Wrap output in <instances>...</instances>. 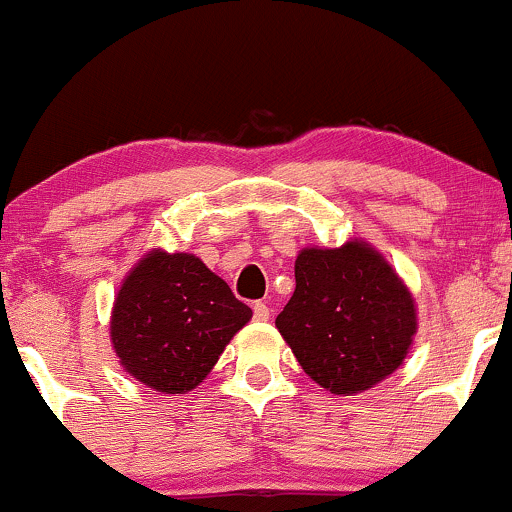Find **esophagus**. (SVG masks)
I'll use <instances>...</instances> for the list:
<instances>
[{"label":"esophagus","instance_id":"esophagus-1","mask_svg":"<svg viewBox=\"0 0 512 512\" xmlns=\"http://www.w3.org/2000/svg\"><path fill=\"white\" fill-rule=\"evenodd\" d=\"M252 315H255V320H260V322H267L269 317H272V310H269V305H267V303L257 301L255 305H252Z\"/></svg>","mask_w":512,"mask_h":512}]
</instances>
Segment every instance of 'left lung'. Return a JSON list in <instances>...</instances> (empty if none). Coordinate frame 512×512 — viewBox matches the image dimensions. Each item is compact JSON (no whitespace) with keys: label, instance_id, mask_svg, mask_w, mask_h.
Returning a JSON list of instances; mask_svg holds the SVG:
<instances>
[{"label":"left lung","instance_id":"1","mask_svg":"<svg viewBox=\"0 0 512 512\" xmlns=\"http://www.w3.org/2000/svg\"><path fill=\"white\" fill-rule=\"evenodd\" d=\"M276 330L317 385L356 395L402 366L416 334V308L385 257L349 240L342 248L298 252L296 291Z\"/></svg>","mask_w":512,"mask_h":512}]
</instances>
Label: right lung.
I'll list each match as a JSON object with an SVG mask.
<instances>
[{
  "mask_svg": "<svg viewBox=\"0 0 512 512\" xmlns=\"http://www.w3.org/2000/svg\"><path fill=\"white\" fill-rule=\"evenodd\" d=\"M250 317L248 305L199 257L151 250L117 291L110 342L139 383L182 395L207 378Z\"/></svg>",
  "mask_w": 512,
  "mask_h": 512,
  "instance_id": "right-lung-1",
  "label": "right lung"
}]
</instances>
